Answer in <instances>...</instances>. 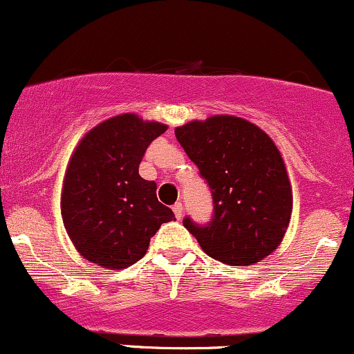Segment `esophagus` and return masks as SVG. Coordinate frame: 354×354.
<instances>
[{"mask_svg": "<svg viewBox=\"0 0 354 354\" xmlns=\"http://www.w3.org/2000/svg\"><path fill=\"white\" fill-rule=\"evenodd\" d=\"M173 213H174V216H176L178 219H180L181 216H183V203H174L173 205Z\"/></svg>", "mask_w": 354, "mask_h": 354, "instance_id": "1", "label": "esophagus"}]
</instances>
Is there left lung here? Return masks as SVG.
Listing matches in <instances>:
<instances>
[{
	"mask_svg": "<svg viewBox=\"0 0 354 354\" xmlns=\"http://www.w3.org/2000/svg\"><path fill=\"white\" fill-rule=\"evenodd\" d=\"M174 135L213 196L208 225L183 219L201 250L230 266L253 265L273 253L293 211L286 166L273 140L230 115L189 121Z\"/></svg>",
	"mask_w": 354,
	"mask_h": 354,
	"instance_id": "1",
	"label": "left lung"
}]
</instances>
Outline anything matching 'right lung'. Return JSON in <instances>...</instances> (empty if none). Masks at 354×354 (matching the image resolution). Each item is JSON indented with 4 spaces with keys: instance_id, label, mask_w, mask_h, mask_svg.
<instances>
[{
    "instance_id": "add662e5",
    "label": "right lung",
    "mask_w": 354,
    "mask_h": 354,
    "mask_svg": "<svg viewBox=\"0 0 354 354\" xmlns=\"http://www.w3.org/2000/svg\"><path fill=\"white\" fill-rule=\"evenodd\" d=\"M168 126L126 113L103 121L76 146L61 193V216L78 253L123 270L146 254L149 239L173 211L156 198V183L138 173L146 148Z\"/></svg>"
}]
</instances>
